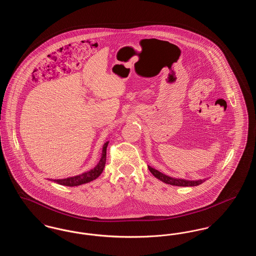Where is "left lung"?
I'll return each instance as SVG.
<instances>
[{
    "instance_id": "obj_1",
    "label": "left lung",
    "mask_w": 256,
    "mask_h": 256,
    "mask_svg": "<svg viewBox=\"0 0 256 256\" xmlns=\"http://www.w3.org/2000/svg\"><path fill=\"white\" fill-rule=\"evenodd\" d=\"M148 168L158 180L163 182L167 183V184H170V185H174V186H183V187L196 186V185H200V184H202V183L204 182L206 180V178L198 180H184V178H172L169 176H166L165 174L159 172V170L150 167V166H148Z\"/></svg>"
}]
</instances>
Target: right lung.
Wrapping results in <instances>:
<instances>
[{"label": "right lung", "instance_id": "obj_1", "mask_svg": "<svg viewBox=\"0 0 256 256\" xmlns=\"http://www.w3.org/2000/svg\"><path fill=\"white\" fill-rule=\"evenodd\" d=\"M108 143H110V141L104 143V145L102 146V158L100 159L98 163L96 165V167H94L93 169L87 170L86 172H82L80 174L71 176V178H62V180H50L58 183V184H60V185L71 186L72 187V186H78V185H82V184H84V183L90 182L96 180L104 169L106 161V148L108 146Z\"/></svg>", "mask_w": 256, "mask_h": 256}]
</instances>
